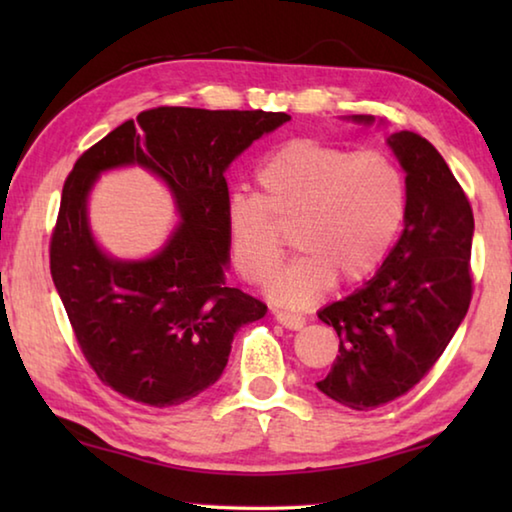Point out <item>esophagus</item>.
Segmentation results:
<instances>
[{"label": "esophagus", "mask_w": 512, "mask_h": 512, "mask_svg": "<svg viewBox=\"0 0 512 512\" xmlns=\"http://www.w3.org/2000/svg\"><path fill=\"white\" fill-rule=\"evenodd\" d=\"M275 320L287 329H302L307 325V318L300 314H289V311H275Z\"/></svg>", "instance_id": "esophagus-1"}]
</instances>
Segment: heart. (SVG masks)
I'll return each instance as SVG.
<instances>
[{"instance_id":"obj_1","label":"heart","mask_w":512,"mask_h":512,"mask_svg":"<svg viewBox=\"0 0 512 512\" xmlns=\"http://www.w3.org/2000/svg\"><path fill=\"white\" fill-rule=\"evenodd\" d=\"M257 194L228 201V237L237 271L250 284L273 277L284 235L300 257L271 284V298L309 307L339 277L354 284L384 264L400 235L409 192L386 153H357L320 140H291L257 171Z\"/></svg>"}]
</instances>
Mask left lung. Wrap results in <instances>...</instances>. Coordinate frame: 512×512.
I'll use <instances>...</instances> for the list:
<instances>
[{
    "label": "left lung",
    "instance_id": "obj_1",
    "mask_svg": "<svg viewBox=\"0 0 512 512\" xmlns=\"http://www.w3.org/2000/svg\"><path fill=\"white\" fill-rule=\"evenodd\" d=\"M388 144L406 171L402 237L361 289L318 311L341 345L316 386L354 411L409 393L445 352L472 300L474 214L463 187L424 137L402 131Z\"/></svg>",
    "mask_w": 512,
    "mask_h": 512
}]
</instances>
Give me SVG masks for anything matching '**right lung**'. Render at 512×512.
Here are the masks:
<instances>
[{
    "label": "right lung",
    "mask_w": 512,
    "mask_h": 512,
    "mask_svg": "<svg viewBox=\"0 0 512 512\" xmlns=\"http://www.w3.org/2000/svg\"><path fill=\"white\" fill-rule=\"evenodd\" d=\"M291 117L264 110L160 106L90 146L69 171L51 232L49 268L85 361L112 391L176 406L212 386L235 332L266 314L225 287L230 259L225 169ZM140 163L170 185L184 223L158 256L112 260L96 246L84 201L101 170Z\"/></svg>",
    "instance_id": "add662e5"
}]
</instances>
